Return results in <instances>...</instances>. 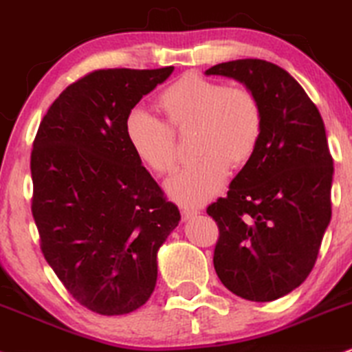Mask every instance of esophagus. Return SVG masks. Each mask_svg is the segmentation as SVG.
<instances>
[{
    "label": "esophagus",
    "mask_w": 352,
    "mask_h": 352,
    "mask_svg": "<svg viewBox=\"0 0 352 352\" xmlns=\"http://www.w3.org/2000/svg\"><path fill=\"white\" fill-rule=\"evenodd\" d=\"M181 214H183L184 221H189V219H192L194 216H197V214H199V210L194 209V208H183V210H181Z\"/></svg>",
    "instance_id": "obj_1"
}]
</instances>
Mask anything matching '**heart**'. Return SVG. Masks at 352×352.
<instances>
[{
  "label": "heart",
  "mask_w": 352,
  "mask_h": 352,
  "mask_svg": "<svg viewBox=\"0 0 352 352\" xmlns=\"http://www.w3.org/2000/svg\"><path fill=\"white\" fill-rule=\"evenodd\" d=\"M168 125L143 110L126 117L130 148L156 175L176 164L173 130L194 128L192 150L199 156L164 184L169 197L184 206H202L221 191L227 168H242L257 150L263 128L258 98L245 87H226L199 74H184L158 97Z\"/></svg>",
  "instance_id": "heart-1"
}]
</instances>
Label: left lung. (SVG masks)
Segmentation results:
<instances>
[{"mask_svg":"<svg viewBox=\"0 0 352 352\" xmlns=\"http://www.w3.org/2000/svg\"><path fill=\"white\" fill-rule=\"evenodd\" d=\"M206 76L241 82L263 115L257 150L227 197L208 208L221 232L214 268L241 298H282L307 280L331 221L334 168L323 118L303 87L272 62H222Z\"/></svg>","mask_w":352,"mask_h":352,"instance_id":"obj_1","label":"left lung"}]
</instances>
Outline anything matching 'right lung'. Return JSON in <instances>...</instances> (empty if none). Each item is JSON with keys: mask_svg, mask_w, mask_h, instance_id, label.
Wrapping results in <instances>:
<instances>
[{"mask_svg": "<svg viewBox=\"0 0 352 352\" xmlns=\"http://www.w3.org/2000/svg\"><path fill=\"white\" fill-rule=\"evenodd\" d=\"M173 70H95L54 100L37 130L31 175L41 249L70 295L98 315L146 303L160 247L181 221L125 133L133 107Z\"/></svg>", "mask_w": 352, "mask_h": 352, "instance_id": "obj_1", "label": "right lung"}]
</instances>
